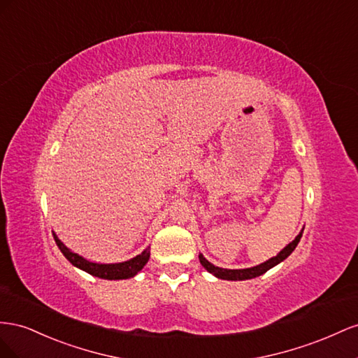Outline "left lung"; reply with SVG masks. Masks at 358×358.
<instances>
[{
    "mask_svg": "<svg viewBox=\"0 0 358 358\" xmlns=\"http://www.w3.org/2000/svg\"><path fill=\"white\" fill-rule=\"evenodd\" d=\"M304 229V228H303ZM303 229L300 231V234L295 237L287 248H283L275 257L270 258L268 261H265L257 267H250V268H241V270H228V268H220L216 267V265L211 264L208 259L203 258V255L199 253V262L202 264V267L206 268L208 273H211L213 275H216L217 279H223V280H248V279H253L258 278V275L267 273L270 268L275 267V265L280 264L282 261L287 259L289 255L294 252V249L297 248V244L303 236Z\"/></svg>",
    "mask_w": 358,
    "mask_h": 358,
    "instance_id": "obj_1",
    "label": "left lung"
}]
</instances>
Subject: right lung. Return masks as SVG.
I'll use <instances>...</instances> for the list:
<instances>
[{
	"mask_svg": "<svg viewBox=\"0 0 358 358\" xmlns=\"http://www.w3.org/2000/svg\"><path fill=\"white\" fill-rule=\"evenodd\" d=\"M52 234H54V240L57 243V246L59 248L61 253H63L64 257L70 261L71 265H75V267L90 273L91 275H96V278H100V279H106V280L130 279L144 268V265L150 259V248H147L141 255H136L135 258L124 262H117V264L91 262L84 257H80V255L71 252L67 246H64V243L57 237L55 232Z\"/></svg>",
	"mask_w": 358,
	"mask_h": 358,
	"instance_id": "obj_1",
	"label": "right lung"
}]
</instances>
